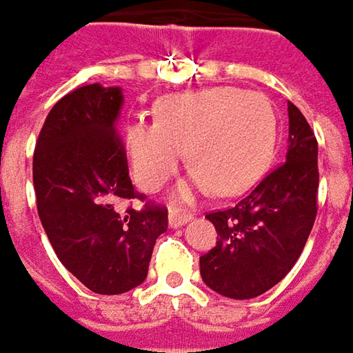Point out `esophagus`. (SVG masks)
Returning <instances> with one entry per match:
<instances>
[{
	"label": "esophagus",
	"mask_w": 353,
	"mask_h": 353,
	"mask_svg": "<svg viewBox=\"0 0 353 353\" xmlns=\"http://www.w3.org/2000/svg\"><path fill=\"white\" fill-rule=\"evenodd\" d=\"M188 221H191V213H185V211H177V209H174V211H170V214H168V223H170L172 228L185 225Z\"/></svg>",
	"instance_id": "1"
}]
</instances>
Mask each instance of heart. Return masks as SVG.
I'll list each match as a JSON object with an SVG mask.
<instances>
[{
    "mask_svg": "<svg viewBox=\"0 0 353 353\" xmlns=\"http://www.w3.org/2000/svg\"><path fill=\"white\" fill-rule=\"evenodd\" d=\"M125 144L134 177L146 191H158L176 174L185 150L193 172L177 191L181 199L207 189L238 195L270 164L275 115L256 92L211 88L174 93L158 103L156 123H128Z\"/></svg>",
    "mask_w": 353,
    "mask_h": 353,
    "instance_id": "obj_1",
    "label": "heart"
}]
</instances>
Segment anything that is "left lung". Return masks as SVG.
Returning a JSON list of instances; mask_svg holds the SVG:
<instances>
[{
    "label": "left lung",
    "mask_w": 353,
    "mask_h": 353,
    "mask_svg": "<svg viewBox=\"0 0 353 353\" xmlns=\"http://www.w3.org/2000/svg\"><path fill=\"white\" fill-rule=\"evenodd\" d=\"M285 162L244 199L207 219L216 244L199 258L203 281L230 299H254L277 285L299 260L319 211V142L295 105Z\"/></svg>",
    "instance_id": "1"
}]
</instances>
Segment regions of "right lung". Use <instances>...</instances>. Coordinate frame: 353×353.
<instances>
[{"mask_svg":"<svg viewBox=\"0 0 353 353\" xmlns=\"http://www.w3.org/2000/svg\"><path fill=\"white\" fill-rule=\"evenodd\" d=\"M119 88L81 85L50 109L32 154L37 211L58 260L93 293L119 295L148 275L168 209L128 177L117 132ZM132 200H142L134 210Z\"/></svg>","mask_w":353,"mask_h":353,"instance_id":"add662e5","label":"right lung"}]
</instances>
